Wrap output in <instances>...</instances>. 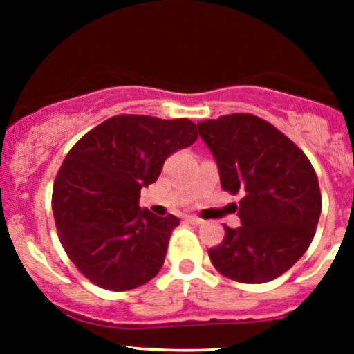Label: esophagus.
<instances>
[{
	"label": "esophagus",
	"instance_id": "34e87169",
	"mask_svg": "<svg viewBox=\"0 0 354 354\" xmlns=\"http://www.w3.org/2000/svg\"><path fill=\"white\" fill-rule=\"evenodd\" d=\"M187 223H192V225H202L204 223V220H200V218H196V216H189V218H186Z\"/></svg>",
	"mask_w": 354,
	"mask_h": 354
}]
</instances>
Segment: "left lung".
Here are the masks:
<instances>
[{"label": "left lung", "mask_w": 354, "mask_h": 354, "mask_svg": "<svg viewBox=\"0 0 354 354\" xmlns=\"http://www.w3.org/2000/svg\"><path fill=\"white\" fill-rule=\"evenodd\" d=\"M220 168L221 187L241 193L239 228L225 227L212 266L241 283L271 282L308 250L321 216L312 162L282 131L252 113L196 124Z\"/></svg>", "instance_id": "8db88e82"}]
</instances>
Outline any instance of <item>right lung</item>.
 I'll return each instance as SVG.
<instances>
[{"label": "right lung", "instance_id": "right-lung-1", "mask_svg": "<svg viewBox=\"0 0 354 354\" xmlns=\"http://www.w3.org/2000/svg\"><path fill=\"white\" fill-rule=\"evenodd\" d=\"M198 138L187 118L117 115L68 150L53 186L56 230L74 266L102 289L131 290L159 273L179 218L138 207L162 162Z\"/></svg>", "mask_w": 354, "mask_h": 354}]
</instances>
